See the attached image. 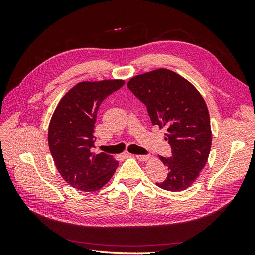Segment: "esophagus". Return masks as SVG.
Returning <instances> with one entry per match:
<instances>
[{"mask_svg":"<svg viewBox=\"0 0 255 255\" xmlns=\"http://www.w3.org/2000/svg\"><path fill=\"white\" fill-rule=\"evenodd\" d=\"M132 155V154H130ZM132 156H135L137 159H139L141 161H144V160H148L150 158L149 155H132Z\"/></svg>","mask_w":255,"mask_h":255,"instance_id":"1","label":"esophagus"}]
</instances>
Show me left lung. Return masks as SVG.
<instances>
[{
    "label": "left lung",
    "instance_id": "1",
    "mask_svg": "<svg viewBox=\"0 0 255 255\" xmlns=\"http://www.w3.org/2000/svg\"><path fill=\"white\" fill-rule=\"evenodd\" d=\"M128 89L146 105L153 126L166 129L165 140L172 156H159L167 168L164 182L168 191L190 187L207 163L212 146L210 114L199 90L180 74L166 68L133 76Z\"/></svg>",
    "mask_w": 255,
    "mask_h": 255
}]
</instances>
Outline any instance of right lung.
Here are the masks:
<instances>
[{"label":"right lung","mask_w":255,"mask_h":255,"mask_svg":"<svg viewBox=\"0 0 255 255\" xmlns=\"http://www.w3.org/2000/svg\"><path fill=\"white\" fill-rule=\"evenodd\" d=\"M125 85V80L84 81L61 98L49 126L50 152L61 177L82 191L101 189L114 175L118 161L95 148V125L100 105Z\"/></svg>","instance_id":"right-lung-1"}]
</instances>
